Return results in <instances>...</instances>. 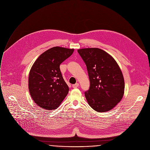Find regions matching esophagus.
Listing matches in <instances>:
<instances>
[{
    "mask_svg": "<svg viewBox=\"0 0 150 150\" xmlns=\"http://www.w3.org/2000/svg\"><path fill=\"white\" fill-rule=\"evenodd\" d=\"M79 86V83H76V84H73V85H72V87H73V88H77Z\"/></svg>",
    "mask_w": 150,
    "mask_h": 150,
    "instance_id": "1",
    "label": "esophagus"
}]
</instances>
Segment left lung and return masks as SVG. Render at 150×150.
Wrapping results in <instances>:
<instances>
[{"label": "left lung", "instance_id": "1", "mask_svg": "<svg viewBox=\"0 0 150 150\" xmlns=\"http://www.w3.org/2000/svg\"><path fill=\"white\" fill-rule=\"evenodd\" d=\"M77 52L88 74L90 87L84 93L88 104L98 112L110 110L124 94L125 82L120 67L110 54L100 48H81Z\"/></svg>", "mask_w": 150, "mask_h": 150}]
</instances>
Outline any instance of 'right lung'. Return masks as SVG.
Here are the masks:
<instances>
[{
	"mask_svg": "<svg viewBox=\"0 0 150 150\" xmlns=\"http://www.w3.org/2000/svg\"><path fill=\"white\" fill-rule=\"evenodd\" d=\"M74 49L54 47L41 54L29 71L28 88L35 103L46 110L57 109L69 93L59 66Z\"/></svg>",
	"mask_w": 150,
	"mask_h": 150,
	"instance_id": "add662e5",
	"label": "right lung"
}]
</instances>
